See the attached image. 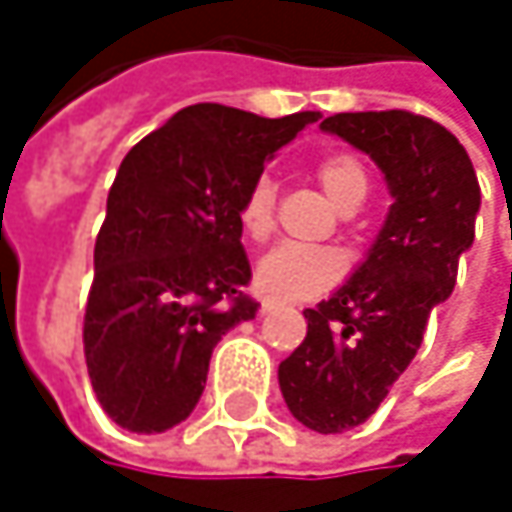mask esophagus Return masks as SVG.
<instances>
[{"label": "esophagus", "mask_w": 512, "mask_h": 512, "mask_svg": "<svg viewBox=\"0 0 512 512\" xmlns=\"http://www.w3.org/2000/svg\"><path fill=\"white\" fill-rule=\"evenodd\" d=\"M281 302L278 299H260V314H269V311H275Z\"/></svg>", "instance_id": "obj_1"}]
</instances>
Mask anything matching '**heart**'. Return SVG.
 I'll list each match as a JSON object with an SVG mask.
<instances>
[{"instance_id": "b5f03b06", "label": "heart", "mask_w": 512, "mask_h": 512, "mask_svg": "<svg viewBox=\"0 0 512 512\" xmlns=\"http://www.w3.org/2000/svg\"><path fill=\"white\" fill-rule=\"evenodd\" d=\"M317 177L332 198L335 207H344L353 198H364L367 177L353 156H326L317 165ZM240 231L263 243L275 228V183L269 177H257L237 210ZM347 272V257L332 246H305V243H281L257 260L255 284L260 293L275 299H308L323 293Z\"/></svg>"}]
</instances>
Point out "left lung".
I'll return each mask as SVG.
<instances>
[{"label":"left lung","mask_w":512,"mask_h":512,"mask_svg":"<svg viewBox=\"0 0 512 512\" xmlns=\"http://www.w3.org/2000/svg\"><path fill=\"white\" fill-rule=\"evenodd\" d=\"M320 130L370 156L391 192L364 260L326 302L302 311L308 335L278 364L293 418L314 433H344L379 409L418 353L433 308L454 293L480 186L457 136L430 118L341 112Z\"/></svg>","instance_id":"1"}]
</instances>
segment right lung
Masks as SVG:
<instances>
[{"label":"right lung","instance_id":"right-lung-1","mask_svg":"<svg viewBox=\"0 0 512 512\" xmlns=\"http://www.w3.org/2000/svg\"><path fill=\"white\" fill-rule=\"evenodd\" d=\"M320 112L260 118L195 103L124 156L94 246L85 364L106 415L165 433L201 400L213 347L257 302L237 210L278 148Z\"/></svg>","mask_w":512,"mask_h":512}]
</instances>
